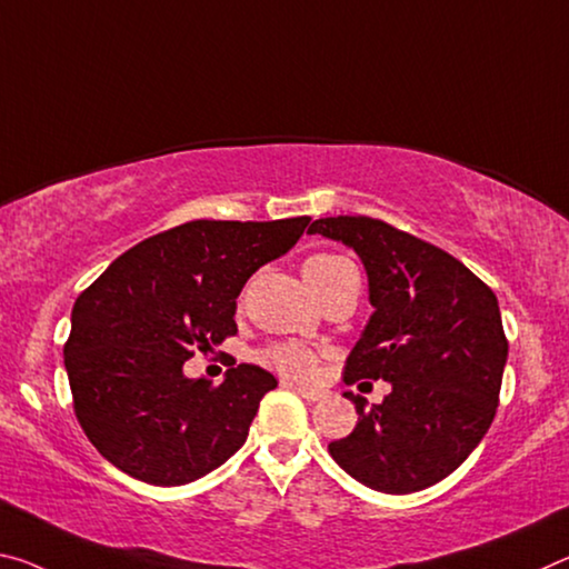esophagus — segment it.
<instances>
[{
    "instance_id": "esophagus-1",
    "label": "esophagus",
    "mask_w": 569,
    "mask_h": 569,
    "mask_svg": "<svg viewBox=\"0 0 569 569\" xmlns=\"http://www.w3.org/2000/svg\"><path fill=\"white\" fill-rule=\"evenodd\" d=\"M283 385L299 392L306 402H319L323 398V392L321 390H313V387H303V385H296V382H283Z\"/></svg>"
}]
</instances>
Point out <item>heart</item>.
<instances>
[{"instance_id":"1","label":"heart","mask_w":569,"mask_h":569,"mask_svg":"<svg viewBox=\"0 0 569 569\" xmlns=\"http://www.w3.org/2000/svg\"><path fill=\"white\" fill-rule=\"evenodd\" d=\"M345 266H349V258L345 256H337V252H317V256L303 260V278L311 288H319L331 273H337ZM256 359L260 365L276 369V372L286 377L306 380L317 369L319 355L311 347L301 345V341H273V345L258 349Z\"/></svg>"}]
</instances>
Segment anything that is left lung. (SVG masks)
<instances>
[{"mask_svg": "<svg viewBox=\"0 0 569 569\" xmlns=\"http://www.w3.org/2000/svg\"><path fill=\"white\" fill-rule=\"evenodd\" d=\"M311 236L355 248L375 313L347 359L345 382L385 380L392 392L365 410L329 453L359 483L412 493L443 481L491 428L509 341L499 301L461 260L365 214L313 220Z\"/></svg>", "mask_w": 569, "mask_h": 569, "instance_id": "1", "label": "left lung"}]
</instances>
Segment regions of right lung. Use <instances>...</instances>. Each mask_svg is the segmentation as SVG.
<instances>
[{
  "mask_svg": "<svg viewBox=\"0 0 569 569\" xmlns=\"http://www.w3.org/2000/svg\"><path fill=\"white\" fill-rule=\"evenodd\" d=\"M309 220L177 224L126 250L78 296L62 351L76 418L106 461L139 481L182 486L246 443L276 377L238 365L212 385L182 367L238 333L242 286L291 250Z\"/></svg>",
  "mask_w": 569,
  "mask_h": 569,
  "instance_id": "right-lung-1",
  "label": "right lung"
}]
</instances>
